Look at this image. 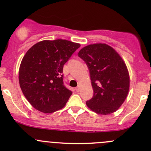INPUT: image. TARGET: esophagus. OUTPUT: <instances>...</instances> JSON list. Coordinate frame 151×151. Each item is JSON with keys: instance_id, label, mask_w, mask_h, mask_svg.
Masks as SVG:
<instances>
[{"instance_id": "34e87169", "label": "esophagus", "mask_w": 151, "mask_h": 151, "mask_svg": "<svg viewBox=\"0 0 151 151\" xmlns=\"http://www.w3.org/2000/svg\"><path fill=\"white\" fill-rule=\"evenodd\" d=\"M79 90H80V87H79V86H78V87L75 88L76 92H79Z\"/></svg>"}]
</instances>
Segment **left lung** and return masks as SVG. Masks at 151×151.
<instances>
[{
  "mask_svg": "<svg viewBox=\"0 0 151 151\" xmlns=\"http://www.w3.org/2000/svg\"><path fill=\"white\" fill-rule=\"evenodd\" d=\"M78 56L89 68L94 90L93 97L86 105L99 115L115 112L130 89V75L122 58L112 46L101 43L84 46Z\"/></svg>",
  "mask_w": 151,
  "mask_h": 151,
  "instance_id": "obj_1",
  "label": "left lung"
}]
</instances>
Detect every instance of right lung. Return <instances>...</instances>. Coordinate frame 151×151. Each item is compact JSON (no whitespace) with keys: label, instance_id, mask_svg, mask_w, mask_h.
Returning <instances> with one entry per match:
<instances>
[{"label":"right lung","instance_id":"1","mask_svg":"<svg viewBox=\"0 0 151 151\" xmlns=\"http://www.w3.org/2000/svg\"><path fill=\"white\" fill-rule=\"evenodd\" d=\"M79 46L63 39L44 40L26 53L20 64L19 84L36 110L52 113L65 106L72 92L63 84V67Z\"/></svg>","mask_w":151,"mask_h":151}]
</instances>
